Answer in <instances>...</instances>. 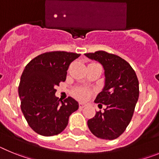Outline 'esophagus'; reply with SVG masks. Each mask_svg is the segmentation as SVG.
Returning <instances> with one entry per match:
<instances>
[{"instance_id": "esophagus-1", "label": "esophagus", "mask_w": 159, "mask_h": 159, "mask_svg": "<svg viewBox=\"0 0 159 159\" xmlns=\"http://www.w3.org/2000/svg\"><path fill=\"white\" fill-rule=\"evenodd\" d=\"M85 106V104H84V103H79V108L80 109L84 108Z\"/></svg>"}]
</instances>
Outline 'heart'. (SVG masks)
Here are the masks:
<instances>
[{"instance_id":"obj_1","label":"heart","mask_w":159,"mask_h":159,"mask_svg":"<svg viewBox=\"0 0 159 159\" xmlns=\"http://www.w3.org/2000/svg\"><path fill=\"white\" fill-rule=\"evenodd\" d=\"M78 98L81 99V100H84V99L87 98L89 95V92L87 90V89H84V88H80V89H77L74 93Z\"/></svg>"}]
</instances>
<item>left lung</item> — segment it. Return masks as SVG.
Wrapping results in <instances>:
<instances>
[{"mask_svg":"<svg viewBox=\"0 0 159 159\" xmlns=\"http://www.w3.org/2000/svg\"><path fill=\"white\" fill-rule=\"evenodd\" d=\"M85 56L103 66L105 85L94 102L106 106L104 112L98 111L88 120V127L96 137L113 140L123 133L133 117L139 96V80L130 65L117 55L97 51Z\"/></svg>","mask_w":159,"mask_h":159,"instance_id":"8db88e82","label":"left lung"}]
</instances>
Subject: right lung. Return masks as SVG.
<instances>
[{"label":"right lung","mask_w":159,"mask_h":159,"mask_svg":"<svg viewBox=\"0 0 159 159\" xmlns=\"http://www.w3.org/2000/svg\"><path fill=\"white\" fill-rule=\"evenodd\" d=\"M80 54L64 51L45 53L25 66L18 87L20 108L29 125L38 134L53 136L68 125L78 102L71 97L64 101L56 97L55 89L65 81L70 63Z\"/></svg>","instance_id":"add662e5"}]
</instances>
